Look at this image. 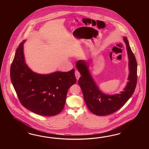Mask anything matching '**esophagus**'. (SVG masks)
Returning a JSON list of instances; mask_svg holds the SVG:
<instances>
[{"label":"esophagus","mask_w":149,"mask_h":149,"mask_svg":"<svg viewBox=\"0 0 149 149\" xmlns=\"http://www.w3.org/2000/svg\"><path fill=\"white\" fill-rule=\"evenodd\" d=\"M75 77H76V78H77V80H78L79 79V77H80V72H79V71H77V70H75Z\"/></svg>","instance_id":"esophagus-1"}]
</instances>
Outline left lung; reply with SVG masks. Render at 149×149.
I'll use <instances>...</instances> for the list:
<instances>
[{
	"instance_id": "8db88e82",
	"label": "left lung",
	"mask_w": 149,
	"mask_h": 149,
	"mask_svg": "<svg viewBox=\"0 0 149 149\" xmlns=\"http://www.w3.org/2000/svg\"><path fill=\"white\" fill-rule=\"evenodd\" d=\"M123 40L126 45L130 73L126 86L123 91L118 94L109 95L103 93L90 72L88 63L83 60L78 61L76 63V67L81 75L78 83L85 102L91 112L96 115L105 116L117 111L131 98L135 91L137 81V63L126 37H123Z\"/></svg>"
}]
</instances>
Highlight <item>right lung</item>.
<instances>
[{"label": "right lung", "instance_id": "1", "mask_svg": "<svg viewBox=\"0 0 149 149\" xmlns=\"http://www.w3.org/2000/svg\"><path fill=\"white\" fill-rule=\"evenodd\" d=\"M23 41L16 51L10 68V78L23 106L38 115L51 116L64 107L68 89L77 79L74 69L68 72L40 74L25 62Z\"/></svg>", "mask_w": 149, "mask_h": 149}]
</instances>
